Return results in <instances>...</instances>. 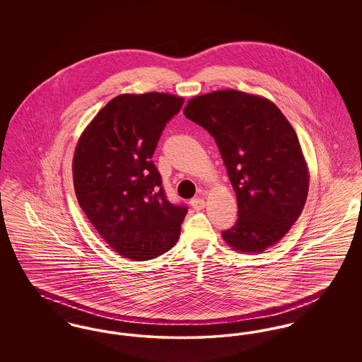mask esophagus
Masks as SVG:
<instances>
[{
    "label": "esophagus",
    "mask_w": 362,
    "mask_h": 362,
    "mask_svg": "<svg viewBox=\"0 0 362 362\" xmlns=\"http://www.w3.org/2000/svg\"><path fill=\"white\" fill-rule=\"evenodd\" d=\"M189 204L194 210H201L205 207V201L202 198H194V199H191Z\"/></svg>",
    "instance_id": "esophagus-1"
}]
</instances>
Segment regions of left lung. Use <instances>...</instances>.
<instances>
[{"label": "left lung", "instance_id": "left-lung-1", "mask_svg": "<svg viewBox=\"0 0 362 362\" xmlns=\"http://www.w3.org/2000/svg\"><path fill=\"white\" fill-rule=\"evenodd\" d=\"M189 121L214 138L238 199V221L223 230L236 251L262 252L300 217L310 176L296 132L276 104L235 89L189 100Z\"/></svg>", "mask_w": 362, "mask_h": 362}]
</instances>
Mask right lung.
Segmentation results:
<instances>
[{
	"label": "right lung",
	"instance_id": "add662e5",
	"mask_svg": "<svg viewBox=\"0 0 362 362\" xmlns=\"http://www.w3.org/2000/svg\"><path fill=\"white\" fill-rule=\"evenodd\" d=\"M183 103V98L158 92L119 95L77 144L73 182L78 205L124 258H156L179 239L187 206L167 199L152 156Z\"/></svg>",
	"mask_w": 362,
	"mask_h": 362
}]
</instances>
